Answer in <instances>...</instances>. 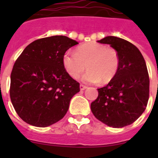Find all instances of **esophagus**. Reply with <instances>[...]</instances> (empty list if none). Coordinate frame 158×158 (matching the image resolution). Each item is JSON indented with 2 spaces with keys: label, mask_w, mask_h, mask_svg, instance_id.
<instances>
[{
  "label": "esophagus",
  "mask_w": 158,
  "mask_h": 158,
  "mask_svg": "<svg viewBox=\"0 0 158 158\" xmlns=\"http://www.w3.org/2000/svg\"><path fill=\"white\" fill-rule=\"evenodd\" d=\"M87 88H88V87L84 85V84H80V86H79V89H80L81 91H83V90H84V89H86Z\"/></svg>",
  "instance_id": "obj_1"
}]
</instances>
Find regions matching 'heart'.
<instances>
[{
    "instance_id": "obj_1",
    "label": "heart",
    "mask_w": 158,
    "mask_h": 158,
    "mask_svg": "<svg viewBox=\"0 0 158 158\" xmlns=\"http://www.w3.org/2000/svg\"><path fill=\"white\" fill-rule=\"evenodd\" d=\"M62 64L65 71L73 79H77L87 66L89 70L82 77L83 81L91 84L101 81L108 83L117 73L120 58L115 49L91 42L79 46L75 52L64 53Z\"/></svg>"
}]
</instances>
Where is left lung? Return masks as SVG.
Here are the masks:
<instances>
[{"label": "left lung", "mask_w": 158, "mask_h": 158, "mask_svg": "<svg viewBox=\"0 0 158 158\" xmlns=\"http://www.w3.org/2000/svg\"><path fill=\"white\" fill-rule=\"evenodd\" d=\"M98 43L109 44L119 55L120 65L106 86L98 89V97L91 103L94 116L113 128L131 125L142 115L149 98V77L139 50L122 38L108 36Z\"/></svg>", "instance_id": "1"}]
</instances>
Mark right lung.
<instances>
[{
    "label": "right lung",
    "instance_id": "1",
    "mask_svg": "<svg viewBox=\"0 0 158 158\" xmlns=\"http://www.w3.org/2000/svg\"><path fill=\"white\" fill-rule=\"evenodd\" d=\"M65 36L34 41L16 60L10 74V96L19 116L36 127H47L61 120L79 84L65 71L62 57L77 45Z\"/></svg>",
    "mask_w": 158,
    "mask_h": 158
}]
</instances>
